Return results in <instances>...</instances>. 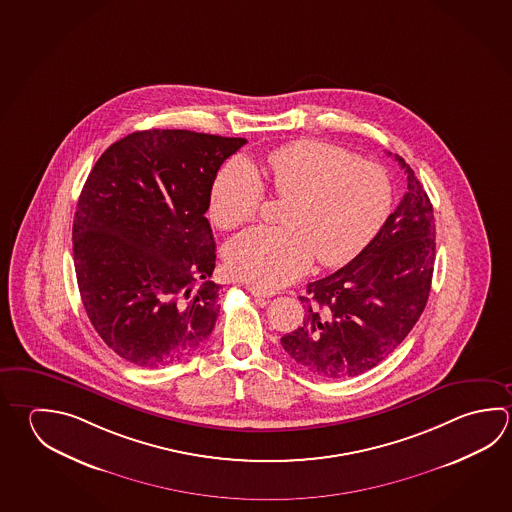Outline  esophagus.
Wrapping results in <instances>:
<instances>
[{
    "label": "esophagus",
    "mask_w": 512,
    "mask_h": 512,
    "mask_svg": "<svg viewBox=\"0 0 512 512\" xmlns=\"http://www.w3.org/2000/svg\"><path fill=\"white\" fill-rule=\"evenodd\" d=\"M247 290L251 292L252 296H256V298H272L276 292H272V290L260 289V287H256V285H249Z\"/></svg>",
    "instance_id": "34e87169"
}]
</instances>
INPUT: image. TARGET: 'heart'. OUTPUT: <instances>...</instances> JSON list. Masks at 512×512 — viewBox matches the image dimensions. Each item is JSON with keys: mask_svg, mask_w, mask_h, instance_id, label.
<instances>
[{"mask_svg": "<svg viewBox=\"0 0 512 512\" xmlns=\"http://www.w3.org/2000/svg\"><path fill=\"white\" fill-rule=\"evenodd\" d=\"M263 184L287 198L283 227H256L229 243L225 263L236 278L278 289L307 272L317 254L325 267L355 258L381 229L391 209V182L372 160L346 149L296 140L261 158L260 173L233 158L211 187L209 213L220 229L251 222Z\"/></svg>", "mask_w": 512, "mask_h": 512, "instance_id": "1", "label": "heart"}]
</instances>
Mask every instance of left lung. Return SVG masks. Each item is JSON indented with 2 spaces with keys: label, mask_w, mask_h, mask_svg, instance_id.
<instances>
[{
  "label": "left lung",
  "mask_w": 512,
  "mask_h": 512,
  "mask_svg": "<svg viewBox=\"0 0 512 512\" xmlns=\"http://www.w3.org/2000/svg\"><path fill=\"white\" fill-rule=\"evenodd\" d=\"M408 191L372 242L343 269L307 287L303 325L281 337L285 352L326 379L372 370L399 346L428 303L435 265V218L404 158Z\"/></svg>",
  "instance_id": "obj_1"
}]
</instances>
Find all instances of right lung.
<instances>
[{
    "label": "right lung",
    "mask_w": 512,
    "mask_h": 512,
    "mask_svg": "<svg viewBox=\"0 0 512 512\" xmlns=\"http://www.w3.org/2000/svg\"><path fill=\"white\" fill-rule=\"evenodd\" d=\"M245 139L135 131L95 162L77 202L74 265L90 323L128 363L196 352L218 319L216 243L205 211Z\"/></svg>",
    "instance_id": "obj_1"
}]
</instances>
